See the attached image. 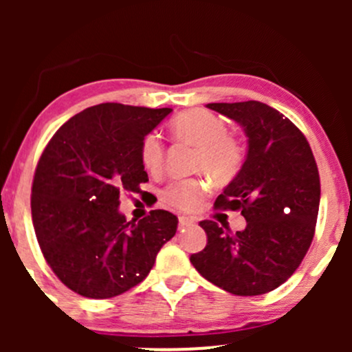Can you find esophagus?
<instances>
[{
	"instance_id": "1",
	"label": "esophagus",
	"mask_w": 352,
	"mask_h": 352,
	"mask_svg": "<svg viewBox=\"0 0 352 352\" xmlns=\"http://www.w3.org/2000/svg\"><path fill=\"white\" fill-rule=\"evenodd\" d=\"M195 223V220H193L192 217H179V227L180 228H185V227H190V225Z\"/></svg>"
}]
</instances>
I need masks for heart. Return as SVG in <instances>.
Instances as JSON below:
<instances>
[{"label":"heart","mask_w":352,"mask_h":352,"mask_svg":"<svg viewBox=\"0 0 352 352\" xmlns=\"http://www.w3.org/2000/svg\"><path fill=\"white\" fill-rule=\"evenodd\" d=\"M170 132L179 142L195 147L193 168L205 172L217 184L225 185L236 179L245 164V147L236 135L227 132V124L207 109H188L170 120ZM165 147L157 134H147L140 145V160L148 173H159L164 167ZM205 179H180L168 184L162 200L173 208L193 212L208 193Z\"/></svg>","instance_id":"heart-1"}]
</instances>
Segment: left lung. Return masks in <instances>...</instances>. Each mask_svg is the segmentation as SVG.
I'll use <instances>...</instances> for the list:
<instances>
[{"label": "left lung", "instance_id": "1", "mask_svg": "<svg viewBox=\"0 0 352 352\" xmlns=\"http://www.w3.org/2000/svg\"><path fill=\"white\" fill-rule=\"evenodd\" d=\"M208 109L243 127V168L215 200L240 210L246 228L232 233L204 220L207 246L190 261L205 280L236 294L258 296L283 285L301 265L314 236L319 210L318 165L300 129L258 100L213 102Z\"/></svg>", "mask_w": 352, "mask_h": 352}]
</instances>
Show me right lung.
Segmentation results:
<instances>
[{"mask_svg":"<svg viewBox=\"0 0 352 352\" xmlns=\"http://www.w3.org/2000/svg\"><path fill=\"white\" fill-rule=\"evenodd\" d=\"M172 109L107 102L87 107L58 129L34 172L31 215L47 265L67 288L94 300L145 280L157 253L175 235L167 210L127 221L120 192L148 182L140 145Z\"/></svg>","mask_w":352,"mask_h":352,"instance_id":"1","label":"right lung"}]
</instances>
